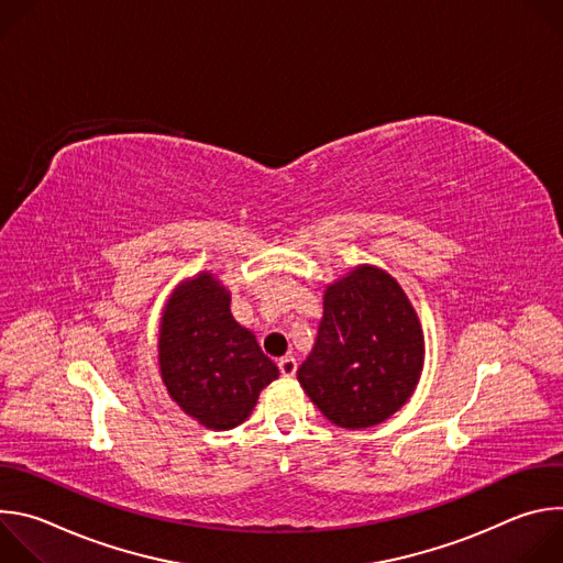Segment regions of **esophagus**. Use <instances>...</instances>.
Instances as JSON below:
<instances>
[{
  "label": "esophagus",
  "mask_w": 563,
  "mask_h": 563,
  "mask_svg": "<svg viewBox=\"0 0 563 563\" xmlns=\"http://www.w3.org/2000/svg\"><path fill=\"white\" fill-rule=\"evenodd\" d=\"M296 367H298V363H296L294 356H283V358L278 361V369H280V374L287 376V378H291V376L296 374Z\"/></svg>",
  "instance_id": "1"
}]
</instances>
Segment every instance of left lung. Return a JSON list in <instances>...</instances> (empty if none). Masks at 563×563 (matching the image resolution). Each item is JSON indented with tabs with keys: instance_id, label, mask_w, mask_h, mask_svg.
<instances>
[{
	"instance_id": "left-lung-1",
	"label": "left lung",
	"mask_w": 563,
	"mask_h": 563,
	"mask_svg": "<svg viewBox=\"0 0 563 563\" xmlns=\"http://www.w3.org/2000/svg\"><path fill=\"white\" fill-rule=\"evenodd\" d=\"M423 369L417 311L383 269L361 265L328 287L311 354L296 376L313 406L347 430L389 419Z\"/></svg>"
}]
</instances>
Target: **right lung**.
I'll use <instances>...</instances> for the list:
<instances>
[{
  "mask_svg": "<svg viewBox=\"0 0 563 563\" xmlns=\"http://www.w3.org/2000/svg\"><path fill=\"white\" fill-rule=\"evenodd\" d=\"M159 372L176 404L211 430L243 423L278 367L229 311V294L200 274L178 287L159 328Z\"/></svg>",
  "mask_w": 563,
  "mask_h": 563,
  "instance_id": "obj_1",
  "label": "right lung"
}]
</instances>
